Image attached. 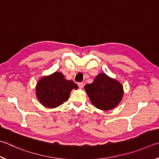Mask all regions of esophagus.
Masks as SVG:
<instances>
[{
  "label": "esophagus",
  "instance_id": "1",
  "mask_svg": "<svg viewBox=\"0 0 159 159\" xmlns=\"http://www.w3.org/2000/svg\"><path fill=\"white\" fill-rule=\"evenodd\" d=\"M84 84L83 82H79V83H78V86H79L80 88H83V87H84Z\"/></svg>",
  "mask_w": 159,
  "mask_h": 159
}]
</instances>
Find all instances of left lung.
<instances>
[{
    "label": "left lung",
    "instance_id": "obj_1",
    "mask_svg": "<svg viewBox=\"0 0 159 159\" xmlns=\"http://www.w3.org/2000/svg\"><path fill=\"white\" fill-rule=\"evenodd\" d=\"M84 89L94 106L102 110L113 109L121 101L124 96L123 87L120 82L101 73Z\"/></svg>",
    "mask_w": 159,
    "mask_h": 159
}]
</instances>
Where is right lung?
<instances>
[{
	"label": "right lung",
	"instance_id": "obj_1",
	"mask_svg": "<svg viewBox=\"0 0 159 159\" xmlns=\"http://www.w3.org/2000/svg\"><path fill=\"white\" fill-rule=\"evenodd\" d=\"M78 88L76 84L67 80L61 72L42 77L36 85V96L40 103L49 108H54L68 99L71 91Z\"/></svg>",
	"mask_w": 159,
	"mask_h": 159
}]
</instances>
